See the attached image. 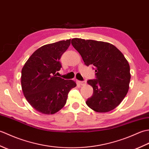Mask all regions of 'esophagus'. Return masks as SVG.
I'll return each instance as SVG.
<instances>
[{"instance_id":"34e87169","label":"esophagus","mask_w":149,"mask_h":149,"mask_svg":"<svg viewBox=\"0 0 149 149\" xmlns=\"http://www.w3.org/2000/svg\"><path fill=\"white\" fill-rule=\"evenodd\" d=\"M86 81H79V84H80L81 85H82V86H83V85L86 84Z\"/></svg>"}]
</instances>
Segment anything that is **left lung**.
<instances>
[{"mask_svg": "<svg viewBox=\"0 0 149 149\" xmlns=\"http://www.w3.org/2000/svg\"><path fill=\"white\" fill-rule=\"evenodd\" d=\"M86 66L93 65L95 79L87 81L93 87V95L86 104L98 113L114 109L127 95L131 79L130 66L123 54L112 44L80 38L72 40Z\"/></svg>", "mask_w": 149, "mask_h": 149, "instance_id": "1", "label": "left lung"}]
</instances>
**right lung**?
Instances as JSON below:
<instances>
[{"label":"right lung","instance_id":"obj_1","mask_svg":"<svg viewBox=\"0 0 149 149\" xmlns=\"http://www.w3.org/2000/svg\"><path fill=\"white\" fill-rule=\"evenodd\" d=\"M71 40L47 44L37 49L22 70L21 84L26 100L38 111L52 115L63 108L72 88V80L57 77L62 67L59 59Z\"/></svg>","mask_w":149,"mask_h":149}]
</instances>
